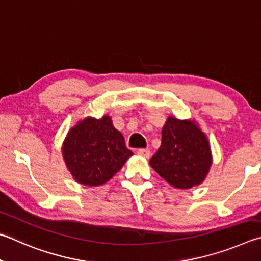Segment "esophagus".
Here are the masks:
<instances>
[{"mask_svg": "<svg viewBox=\"0 0 261 261\" xmlns=\"http://www.w3.org/2000/svg\"><path fill=\"white\" fill-rule=\"evenodd\" d=\"M138 154L141 157H144V158H150L151 156V152H150V150L148 149H139L138 150Z\"/></svg>", "mask_w": 261, "mask_h": 261, "instance_id": "esophagus-1", "label": "esophagus"}]
</instances>
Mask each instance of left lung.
Here are the masks:
<instances>
[{"label": "left lung", "mask_w": 261, "mask_h": 261, "mask_svg": "<svg viewBox=\"0 0 261 261\" xmlns=\"http://www.w3.org/2000/svg\"><path fill=\"white\" fill-rule=\"evenodd\" d=\"M212 164L206 136L194 122L170 117L162 130V145L150 165L168 184L179 189L198 186Z\"/></svg>", "instance_id": "left-lung-1"}]
</instances>
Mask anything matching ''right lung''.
<instances>
[{
    "mask_svg": "<svg viewBox=\"0 0 261 261\" xmlns=\"http://www.w3.org/2000/svg\"><path fill=\"white\" fill-rule=\"evenodd\" d=\"M68 171L81 185L105 184L120 170L133 152L113 127L111 118H86L68 132L63 145Z\"/></svg>",
    "mask_w": 261,
    "mask_h": 261,
    "instance_id": "right-lung-1",
    "label": "right lung"
}]
</instances>
